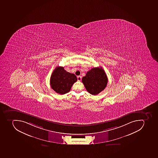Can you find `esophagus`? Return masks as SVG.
Returning <instances> with one entry per match:
<instances>
[{"label": "esophagus", "instance_id": "obj_1", "mask_svg": "<svg viewBox=\"0 0 158 158\" xmlns=\"http://www.w3.org/2000/svg\"><path fill=\"white\" fill-rule=\"evenodd\" d=\"M81 79H82V78H81V76H77V80H78V81H81Z\"/></svg>", "mask_w": 158, "mask_h": 158}]
</instances>
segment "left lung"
Masks as SVG:
<instances>
[{
    "label": "left lung",
    "mask_w": 158,
    "mask_h": 158,
    "mask_svg": "<svg viewBox=\"0 0 158 158\" xmlns=\"http://www.w3.org/2000/svg\"><path fill=\"white\" fill-rule=\"evenodd\" d=\"M82 81L89 93L96 95L106 87L108 79L102 67H94L87 72L86 76L82 78Z\"/></svg>",
    "instance_id": "1"
}]
</instances>
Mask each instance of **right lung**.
I'll list each match as a JSON object with an SVG mask.
<instances>
[{
  "label": "right lung",
  "mask_w": 158,
  "mask_h": 158,
  "mask_svg": "<svg viewBox=\"0 0 158 158\" xmlns=\"http://www.w3.org/2000/svg\"><path fill=\"white\" fill-rule=\"evenodd\" d=\"M77 81L75 75L67 72L63 67L57 66L52 73L50 85L56 92L63 95L70 91L72 85Z\"/></svg>",
  "instance_id": "right-lung-1"
}]
</instances>
